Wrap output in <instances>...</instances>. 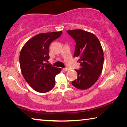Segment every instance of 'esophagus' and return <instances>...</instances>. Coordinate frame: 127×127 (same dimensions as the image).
I'll list each match as a JSON object with an SVG mask.
<instances>
[{"label":"esophagus","instance_id":"34e87169","mask_svg":"<svg viewBox=\"0 0 127 127\" xmlns=\"http://www.w3.org/2000/svg\"><path fill=\"white\" fill-rule=\"evenodd\" d=\"M63 69L64 70V71H68L69 70V68H68V67H65V68H64Z\"/></svg>","mask_w":127,"mask_h":127}]
</instances>
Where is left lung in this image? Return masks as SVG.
I'll use <instances>...</instances> for the list:
<instances>
[{"label": "left lung", "mask_w": 127, "mask_h": 127, "mask_svg": "<svg viewBox=\"0 0 127 127\" xmlns=\"http://www.w3.org/2000/svg\"><path fill=\"white\" fill-rule=\"evenodd\" d=\"M76 42L74 57L81 68L76 69L77 79L72 84L77 89L86 90L93 85L102 72L104 64V53L100 41L94 34L82 30L66 31Z\"/></svg>", "instance_id": "obj_1"}]
</instances>
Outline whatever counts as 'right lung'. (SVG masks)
Segmentation results:
<instances>
[{
	"instance_id": "right-lung-1",
	"label": "right lung",
	"mask_w": 127,
	"mask_h": 127,
	"mask_svg": "<svg viewBox=\"0 0 127 127\" xmlns=\"http://www.w3.org/2000/svg\"><path fill=\"white\" fill-rule=\"evenodd\" d=\"M62 31L40 33L30 39L21 50L20 64L27 82L33 90L45 93L53 89L55 76L62 70L50 64L49 48L53 41L59 38Z\"/></svg>"
}]
</instances>
